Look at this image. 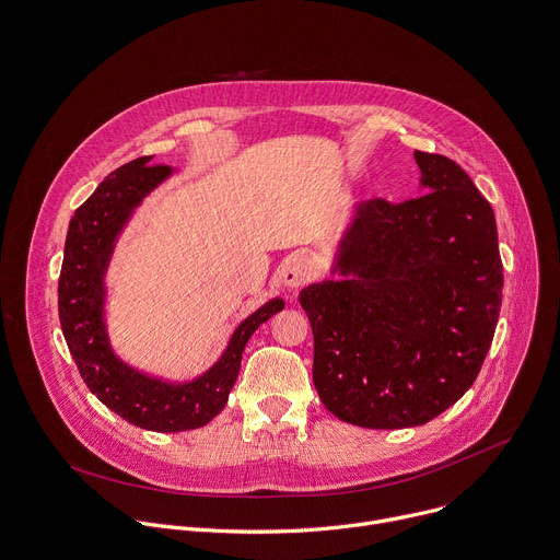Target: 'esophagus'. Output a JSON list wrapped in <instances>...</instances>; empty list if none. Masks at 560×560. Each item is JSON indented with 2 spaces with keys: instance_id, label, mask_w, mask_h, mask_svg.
<instances>
[{
  "instance_id": "1",
  "label": "esophagus",
  "mask_w": 560,
  "mask_h": 560,
  "mask_svg": "<svg viewBox=\"0 0 560 560\" xmlns=\"http://www.w3.org/2000/svg\"><path fill=\"white\" fill-rule=\"evenodd\" d=\"M314 261L307 255H292L281 270V281L288 288L299 290L314 277Z\"/></svg>"
}]
</instances>
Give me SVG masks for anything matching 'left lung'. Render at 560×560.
<instances>
[{
	"label": "left lung",
	"mask_w": 560,
	"mask_h": 560,
	"mask_svg": "<svg viewBox=\"0 0 560 560\" xmlns=\"http://www.w3.org/2000/svg\"><path fill=\"white\" fill-rule=\"evenodd\" d=\"M428 195L354 208L335 272L301 290L312 378L341 421L415 428L471 387L494 339L503 264L494 210L443 154L415 152Z\"/></svg>",
	"instance_id": "left-lung-1"
}]
</instances>
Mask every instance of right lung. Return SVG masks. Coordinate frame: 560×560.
I'll return each instance as SVG.
<instances>
[{
	"label": "right lung",
	"instance_id": "1",
	"mask_svg": "<svg viewBox=\"0 0 560 560\" xmlns=\"http://www.w3.org/2000/svg\"><path fill=\"white\" fill-rule=\"evenodd\" d=\"M150 159L139 156L110 173L74 210L59 275V322L79 374L106 408L141 430L186 432L203 428L223 410L248 339L285 303L272 299L238 324L219 361L195 381L148 376L113 352L104 318V277L115 242L143 197L173 175L168 166H150Z\"/></svg>",
	"mask_w": 560,
	"mask_h": 560
}]
</instances>
